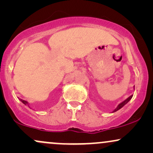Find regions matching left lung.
Masks as SVG:
<instances>
[{"label": "left lung", "instance_id": "obj_1", "mask_svg": "<svg viewBox=\"0 0 153 153\" xmlns=\"http://www.w3.org/2000/svg\"><path fill=\"white\" fill-rule=\"evenodd\" d=\"M132 96H133V95H131V96H129V97H128L127 99H126V100H124V101H122V103H119V104L118 105V106H117V108H116L113 111H112V112H113V113H114V112H116V111H118V110L120 109V108H122V107L124 106V105H126V104H127V103L128 102H129V101H130V100L131 99V98H132Z\"/></svg>", "mask_w": 153, "mask_h": 153}]
</instances>
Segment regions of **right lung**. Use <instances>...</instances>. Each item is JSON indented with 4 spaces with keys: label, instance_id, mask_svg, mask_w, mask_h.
Instances as JSON below:
<instances>
[{
    "label": "right lung",
    "instance_id": "add662e5",
    "mask_svg": "<svg viewBox=\"0 0 153 153\" xmlns=\"http://www.w3.org/2000/svg\"><path fill=\"white\" fill-rule=\"evenodd\" d=\"M18 99L20 100L21 101H22V102L24 103V104H25L26 106H28L29 107V108H30V106H29V102H28V101H24V100H23V99H19V98H18Z\"/></svg>",
    "mask_w": 153,
    "mask_h": 153
}]
</instances>
